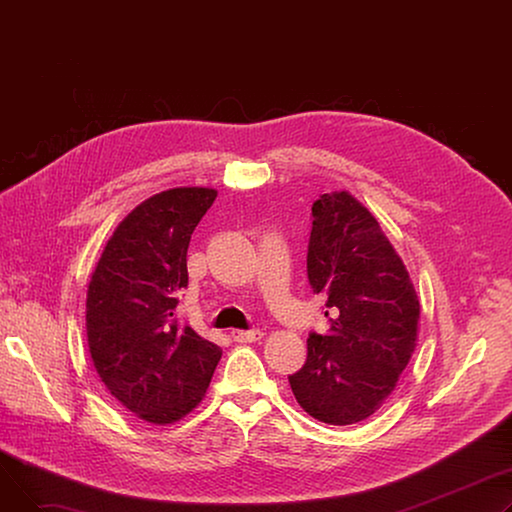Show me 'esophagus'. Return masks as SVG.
Listing matches in <instances>:
<instances>
[{"instance_id":"obj_1","label":"esophagus","mask_w":512,"mask_h":512,"mask_svg":"<svg viewBox=\"0 0 512 512\" xmlns=\"http://www.w3.org/2000/svg\"><path fill=\"white\" fill-rule=\"evenodd\" d=\"M232 338L236 342H257L263 338V332L261 330H234Z\"/></svg>"}]
</instances>
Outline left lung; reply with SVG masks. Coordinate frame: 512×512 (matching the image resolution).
<instances>
[{"label": "left lung", "mask_w": 512, "mask_h": 512, "mask_svg": "<svg viewBox=\"0 0 512 512\" xmlns=\"http://www.w3.org/2000/svg\"><path fill=\"white\" fill-rule=\"evenodd\" d=\"M307 278L326 292L330 330L311 332L307 361L288 375L294 398L317 421L351 425L392 394L417 340L419 299L378 220L348 193L311 207Z\"/></svg>", "instance_id": "left-lung-1"}]
</instances>
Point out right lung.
<instances>
[{
    "instance_id": "right-lung-1",
    "label": "right lung",
    "mask_w": 512,
    "mask_h": 512,
    "mask_svg": "<svg viewBox=\"0 0 512 512\" xmlns=\"http://www.w3.org/2000/svg\"><path fill=\"white\" fill-rule=\"evenodd\" d=\"M215 197L213 188H172L132 209L89 282L93 365L120 405L149 423L191 413L222 357L218 344L176 317L188 242Z\"/></svg>"
}]
</instances>
